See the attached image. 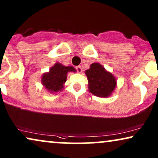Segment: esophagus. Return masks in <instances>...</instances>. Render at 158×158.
<instances>
[{
  "label": "esophagus",
  "instance_id": "1",
  "mask_svg": "<svg viewBox=\"0 0 158 158\" xmlns=\"http://www.w3.org/2000/svg\"><path fill=\"white\" fill-rule=\"evenodd\" d=\"M76 69H77V72L78 73H81L82 72V69H81V66H77L76 67Z\"/></svg>",
  "mask_w": 158,
  "mask_h": 158
}]
</instances>
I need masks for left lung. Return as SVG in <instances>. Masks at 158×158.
<instances>
[{
	"instance_id": "obj_1",
	"label": "left lung",
	"mask_w": 158,
	"mask_h": 158,
	"mask_svg": "<svg viewBox=\"0 0 158 158\" xmlns=\"http://www.w3.org/2000/svg\"><path fill=\"white\" fill-rule=\"evenodd\" d=\"M88 80L89 91L98 97L107 98L114 90L117 81L115 77L100 63H93L85 71Z\"/></svg>"
}]
</instances>
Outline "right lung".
<instances>
[{"label":"right lung","instance_id":"obj_1","mask_svg":"<svg viewBox=\"0 0 158 158\" xmlns=\"http://www.w3.org/2000/svg\"><path fill=\"white\" fill-rule=\"evenodd\" d=\"M76 71L73 66H65L61 63H56L49 69V72L44 73L41 77V83L49 93H58L64 87L68 73Z\"/></svg>","mask_w":158,"mask_h":158}]
</instances>
